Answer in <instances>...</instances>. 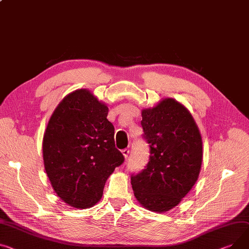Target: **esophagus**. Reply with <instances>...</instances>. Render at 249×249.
Listing matches in <instances>:
<instances>
[{"label": "esophagus", "instance_id": "1", "mask_svg": "<svg viewBox=\"0 0 249 249\" xmlns=\"http://www.w3.org/2000/svg\"><path fill=\"white\" fill-rule=\"evenodd\" d=\"M122 154H123V156H124V158L126 159L127 157H128V155H129V149H127V148H125V149H123L122 150Z\"/></svg>", "mask_w": 249, "mask_h": 249}]
</instances>
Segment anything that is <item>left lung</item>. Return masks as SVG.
Returning <instances> with one entry per match:
<instances>
[{
	"mask_svg": "<svg viewBox=\"0 0 249 249\" xmlns=\"http://www.w3.org/2000/svg\"><path fill=\"white\" fill-rule=\"evenodd\" d=\"M143 137L150 146L145 169L132 175L138 202L162 213L180 203L199 176L202 138L189 110L172 98L142 110Z\"/></svg>",
	"mask_w": 249,
	"mask_h": 249,
	"instance_id": "left-lung-1",
	"label": "left lung"
}]
</instances>
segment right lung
<instances>
[{
    "label": "right lung",
    "instance_id": "obj_1",
    "mask_svg": "<svg viewBox=\"0 0 249 249\" xmlns=\"http://www.w3.org/2000/svg\"><path fill=\"white\" fill-rule=\"evenodd\" d=\"M108 107L87 89L59 103L43 138L47 176L66 204L85 209L100 201L108 177L124 162L115 147Z\"/></svg>",
    "mask_w": 249,
    "mask_h": 249
}]
</instances>
